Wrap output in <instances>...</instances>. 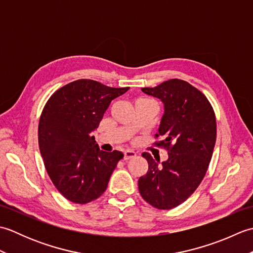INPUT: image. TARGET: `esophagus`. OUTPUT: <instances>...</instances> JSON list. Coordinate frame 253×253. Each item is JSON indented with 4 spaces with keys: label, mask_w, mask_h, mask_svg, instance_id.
<instances>
[{
    "label": "esophagus",
    "mask_w": 253,
    "mask_h": 253,
    "mask_svg": "<svg viewBox=\"0 0 253 253\" xmlns=\"http://www.w3.org/2000/svg\"><path fill=\"white\" fill-rule=\"evenodd\" d=\"M137 153L135 151H132V150H126L125 152H124V160H130V159H133L136 158Z\"/></svg>",
    "instance_id": "obj_1"
}]
</instances>
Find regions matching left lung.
<instances>
[{"label": "left lung", "mask_w": 253, "mask_h": 253, "mask_svg": "<svg viewBox=\"0 0 253 253\" xmlns=\"http://www.w3.org/2000/svg\"><path fill=\"white\" fill-rule=\"evenodd\" d=\"M141 90L164 105L155 135L163 140L155 144L166 148L169 159L160 163L142 153L149 169L138 180L139 192L152 207L169 210L186 201L207 173L216 141L215 114L207 96L184 80L170 79Z\"/></svg>", "instance_id": "1"}]
</instances>
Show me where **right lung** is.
<instances>
[{
    "label": "right lung",
    "instance_id": "add662e5",
    "mask_svg": "<svg viewBox=\"0 0 253 253\" xmlns=\"http://www.w3.org/2000/svg\"><path fill=\"white\" fill-rule=\"evenodd\" d=\"M128 89L79 79L46 102L38 128L40 153L52 182L67 200L84 204L105 191L124 154L102 151L92 132L112 100Z\"/></svg>",
    "mask_w": 253,
    "mask_h": 253
}]
</instances>
